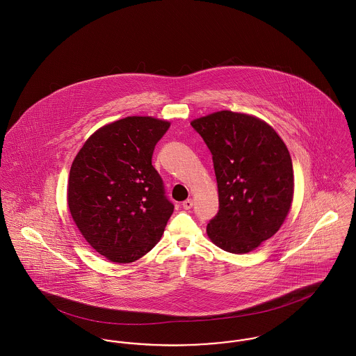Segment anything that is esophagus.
Wrapping results in <instances>:
<instances>
[{
	"label": "esophagus",
	"mask_w": 356,
	"mask_h": 356,
	"mask_svg": "<svg viewBox=\"0 0 356 356\" xmlns=\"http://www.w3.org/2000/svg\"><path fill=\"white\" fill-rule=\"evenodd\" d=\"M192 206H193L192 199H187V200L183 202V209H186V210H190V209H192Z\"/></svg>",
	"instance_id": "obj_1"
}]
</instances>
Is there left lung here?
I'll use <instances>...</instances> for the list:
<instances>
[{"mask_svg":"<svg viewBox=\"0 0 356 356\" xmlns=\"http://www.w3.org/2000/svg\"><path fill=\"white\" fill-rule=\"evenodd\" d=\"M213 154L219 210L207 225L210 240L246 253L271 238L293 202L294 175L284 142L266 122L232 111L192 120Z\"/></svg>","mask_w":356,"mask_h":356,"instance_id":"8db88e82","label":"left lung"}]
</instances>
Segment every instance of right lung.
Instances as JSON below:
<instances>
[{"label":"right lung","instance_id":"add662e5","mask_svg":"<svg viewBox=\"0 0 356 356\" xmlns=\"http://www.w3.org/2000/svg\"><path fill=\"white\" fill-rule=\"evenodd\" d=\"M170 123L127 116L99 129L76 156L67 203L83 238L115 263L140 259L160 241L173 203L152 157Z\"/></svg>","mask_w":356,"mask_h":356}]
</instances>
